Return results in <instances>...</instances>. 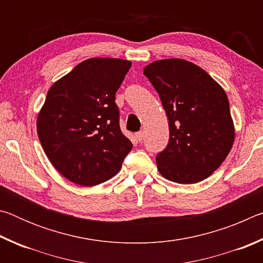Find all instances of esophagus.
Returning a JSON list of instances; mask_svg holds the SVG:
<instances>
[{
    "label": "esophagus",
    "instance_id": "obj_1",
    "mask_svg": "<svg viewBox=\"0 0 263 263\" xmlns=\"http://www.w3.org/2000/svg\"><path fill=\"white\" fill-rule=\"evenodd\" d=\"M136 138H137L138 141H141L142 138H144V132H142V131L137 132V133H136Z\"/></svg>",
    "mask_w": 263,
    "mask_h": 263
}]
</instances>
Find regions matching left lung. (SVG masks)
Returning <instances> with one entry per match:
<instances>
[{"mask_svg":"<svg viewBox=\"0 0 263 263\" xmlns=\"http://www.w3.org/2000/svg\"><path fill=\"white\" fill-rule=\"evenodd\" d=\"M144 75L158 91L168 118L169 142L157 155L159 173L182 184L205 180L234 142L225 90L199 66L179 58L154 61Z\"/></svg>","mask_w":263,"mask_h":263,"instance_id":"1","label":"left lung"}]
</instances>
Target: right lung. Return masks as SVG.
I'll return each instance as SVG.
<instances>
[{
	"instance_id": "1",
	"label": "right lung",
	"mask_w": 263,
	"mask_h": 263,
	"mask_svg": "<svg viewBox=\"0 0 263 263\" xmlns=\"http://www.w3.org/2000/svg\"><path fill=\"white\" fill-rule=\"evenodd\" d=\"M131 65L90 58L48 89L37 117L38 138L53 167L75 184L94 186L110 180L132 149L115 103Z\"/></svg>"
}]
</instances>
